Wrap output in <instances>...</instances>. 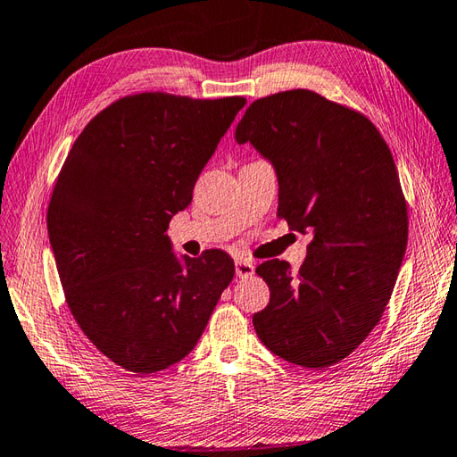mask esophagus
Segmentation results:
<instances>
[{
    "label": "esophagus",
    "mask_w": 457,
    "mask_h": 457,
    "mask_svg": "<svg viewBox=\"0 0 457 457\" xmlns=\"http://www.w3.org/2000/svg\"><path fill=\"white\" fill-rule=\"evenodd\" d=\"M235 272L238 278H248L254 274V264L253 261H246V258H240V261L235 262Z\"/></svg>",
    "instance_id": "obj_1"
}]
</instances>
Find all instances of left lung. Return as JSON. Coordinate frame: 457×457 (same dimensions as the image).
I'll list each match as a JSON object with an SVG mask.
<instances>
[{
  "mask_svg": "<svg viewBox=\"0 0 457 457\" xmlns=\"http://www.w3.org/2000/svg\"><path fill=\"white\" fill-rule=\"evenodd\" d=\"M278 179V217L312 240L306 262L258 266L270 303L258 338L290 364L322 370L380 322L408 245V206L388 145L372 121L308 89L256 99L237 125Z\"/></svg>",
  "mask_w": 457,
  "mask_h": 457,
  "instance_id": "obj_1",
  "label": "left lung"
}]
</instances>
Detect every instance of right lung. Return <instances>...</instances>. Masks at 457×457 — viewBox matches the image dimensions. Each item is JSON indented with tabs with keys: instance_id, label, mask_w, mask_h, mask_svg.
Returning <instances> with one entry per match:
<instances>
[{
	"instance_id": "obj_1",
	"label": "right lung",
	"mask_w": 457,
	"mask_h": 457,
	"mask_svg": "<svg viewBox=\"0 0 457 457\" xmlns=\"http://www.w3.org/2000/svg\"><path fill=\"white\" fill-rule=\"evenodd\" d=\"M245 103L131 95L93 117L67 154L47 209L57 272L79 328L129 372L180 362L235 277L217 248L177 256L167 228Z\"/></svg>"
}]
</instances>
